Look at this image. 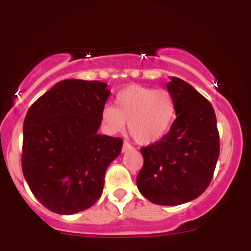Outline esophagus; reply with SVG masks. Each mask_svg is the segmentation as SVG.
I'll return each mask as SVG.
<instances>
[{
	"label": "esophagus",
	"mask_w": 251,
	"mask_h": 251,
	"mask_svg": "<svg viewBox=\"0 0 251 251\" xmlns=\"http://www.w3.org/2000/svg\"><path fill=\"white\" fill-rule=\"evenodd\" d=\"M132 149H133V148H132V146L131 145H129V144L128 143H124V145H123V150H122V151L123 152H127V151H129V150H132Z\"/></svg>",
	"instance_id": "1"
}]
</instances>
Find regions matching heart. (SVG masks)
<instances>
[{"label":"heart","instance_id":"obj_1","mask_svg":"<svg viewBox=\"0 0 251 251\" xmlns=\"http://www.w3.org/2000/svg\"><path fill=\"white\" fill-rule=\"evenodd\" d=\"M176 118V100L168 89L131 85L118 92L116 106L101 111L102 127L109 134L128 131L140 145H152L162 140Z\"/></svg>","mask_w":251,"mask_h":251}]
</instances>
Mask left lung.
Instances as JSON below:
<instances>
[{
  "instance_id": "left-lung-1",
  "label": "left lung",
  "mask_w": 251,
  "mask_h": 251,
  "mask_svg": "<svg viewBox=\"0 0 251 251\" xmlns=\"http://www.w3.org/2000/svg\"><path fill=\"white\" fill-rule=\"evenodd\" d=\"M168 91L176 100V120L158 143L140 149L144 165L137 185L158 205H179L196 200L212 179L220 133L212 105L190 83L172 76Z\"/></svg>"
}]
</instances>
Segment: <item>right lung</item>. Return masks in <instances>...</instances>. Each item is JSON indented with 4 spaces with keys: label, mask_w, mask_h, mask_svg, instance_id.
<instances>
[{
    "label": "right lung",
    "mask_w": 251,
    "mask_h": 251,
    "mask_svg": "<svg viewBox=\"0 0 251 251\" xmlns=\"http://www.w3.org/2000/svg\"><path fill=\"white\" fill-rule=\"evenodd\" d=\"M111 93L101 81L62 80L30 106L24 123L22 172L42 205L60 215L91 208L120 138L98 134Z\"/></svg>",
    "instance_id": "1"
}]
</instances>
